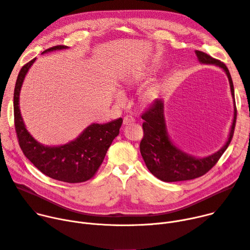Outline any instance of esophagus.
<instances>
[{"instance_id": "1", "label": "esophagus", "mask_w": 250, "mask_h": 250, "mask_svg": "<svg viewBox=\"0 0 250 250\" xmlns=\"http://www.w3.org/2000/svg\"><path fill=\"white\" fill-rule=\"evenodd\" d=\"M134 123H135V119L130 115H125L124 118V122H123L124 125H130V124H134Z\"/></svg>"}]
</instances>
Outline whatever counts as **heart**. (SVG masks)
<instances>
[{"label":"heart","instance_id":"heart-1","mask_svg":"<svg viewBox=\"0 0 250 250\" xmlns=\"http://www.w3.org/2000/svg\"><path fill=\"white\" fill-rule=\"evenodd\" d=\"M129 82H131V81H129ZM157 93H158V91H157V89L154 88V87L147 89L146 91L144 92V94H143V96H142L143 101H144L145 103H151V102H153L154 99L156 98V96H157Z\"/></svg>","mask_w":250,"mask_h":250}]
</instances>
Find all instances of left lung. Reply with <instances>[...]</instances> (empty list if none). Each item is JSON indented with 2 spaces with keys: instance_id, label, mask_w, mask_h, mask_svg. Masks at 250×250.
Masks as SVG:
<instances>
[{
  "instance_id": "left-lung-1",
  "label": "left lung",
  "mask_w": 250,
  "mask_h": 250,
  "mask_svg": "<svg viewBox=\"0 0 250 250\" xmlns=\"http://www.w3.org/2000/svg\"><path fill=\"white\" fill-rule=\"evenodd\" d=\"M196 55L201 63L214 64L221 67L227 74L232 96L234 87L227 66L218 59L196 50ZM237 110L234 98V119L229 138L224 146L215 154L206 158H195L182 152L173 145L168 137L164 118V104L161 99L156 101L142 114L144 137L140 144V151L146 168L154 176L164 182L187 181L201 177L210 171L226 151L233 138Z\"/></svg>"
}]
</instances>
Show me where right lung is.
I'll return each mask as SVG.
<instances>
[{
  "mask_svg": "<svg viewBox=\"0 0 250 250\" xmlns=\"http://www.w3.org/2000/svg\"><path fill=\"white\" fill-rule=\"evenodd\" d=\"M57 45L45 50L65 49ZM36 58L21 68L14 89V123L17 138L26 158L44 175L66 183H82L90 180L104 162L108 147L120 134L123 119L108 124L90 125L73 142L60 146H46L32 138L25 127L19 108V95L23 80Z\"/></svg>",
  "mask_w": 250,
  "mask_h": 250,
  "instance_id": "obj_1",
  "label": "right lung"
}]
</instances>
